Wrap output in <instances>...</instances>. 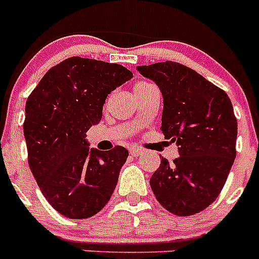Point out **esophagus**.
<instances>
[{"instance_id": "obj_1", "label": "esophagus", "mask_w": 259, "mask_h": 259, "mask_svg": "<svg viewBox=\"0 0 259 259\" xmlns=\"http://www.w3.org/2000/svg\"><path fill=\"white\" fill-rule=\"evenodd\" d=\"M130 153H131L134 157H139V154L141 153V150L139 148H130Z\"/></svg>"}]
</instances>
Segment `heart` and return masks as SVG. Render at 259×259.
<instances>
[{"label":"heart","instance_id":"obj_1","mask_svg":"<svg viewBox=\"0 0 259 259\" xmlns=\"http://www.w3.org/2000/svg\"><path fill=\"white\" fill-rule=\"evenodd\" d=\"M146 84H148V83H139V84H136L135 89H139V88H141V87H145Z\"/></svg>","mask_w":259,"mask_h":259}]
</instances>
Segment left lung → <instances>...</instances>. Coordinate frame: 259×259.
Returning <instances> with one entry per match:
<instances>
[{"label":"left lung","instance_id":"obj_1","mask_svg":"<svg viewBox=\"0 0 259 259\" xmlns=\"http://www.w3.org/2000/svg\"><path fill=\"white\" fill-rule=\"evenodd\" d=\"M163 96L162 132L176 141L179 157L162 158L150 187L162 206L179 217L211 205L236 157L237 120L230 97L202 75L176 62L139 66Z\"/></svg>","mask_w":259,"mask_h":259}]
</instances>
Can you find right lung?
<instances>
[{"instance_id":"1","label":"right lung","mask_w":259,"mask_h":259,"mask_svg":"<svg viewBox=\"0 0 259 259\" xmlns=\"http://www.w3.org/2000/svg\"><path fill=\"white\" fill-rule=\"evenodd\" d=\"M132 76L118 63L71 57L50 68L27 100L29 168L48 202L66 218H91L115 189L128 150L89 149L85 136L101 120L110 92Z\"/></svg>"}]
</instances>
